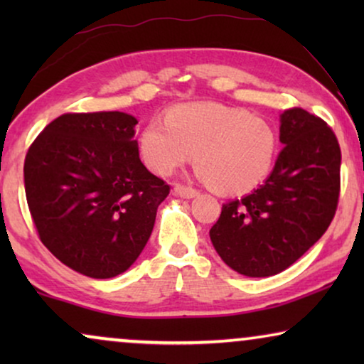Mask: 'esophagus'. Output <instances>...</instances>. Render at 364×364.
I'll return each mask as SVG.
<instances>
[{
	"mask_svg": "<svg viewBox=\"0 0 364 364\" xmlns=\"http://www.w3.org/2000/svg\"><path fill=\"white\" fill-rule=\"evenodd\" d=\"M173 192H176L178 197H183V198H192L198 193L196 188L183 186V183H176V186H173Z\"/></svg>",
	"mask_w": 364,
	"mask_h": 364,
	"instance_id": "obj_1",
	"label": "esophagus"
}]
</instances>
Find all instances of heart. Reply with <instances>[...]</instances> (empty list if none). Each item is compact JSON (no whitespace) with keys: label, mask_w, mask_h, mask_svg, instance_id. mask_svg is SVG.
<instances>
[{"label":"heart","mask_w":364,"mask_h":364,"mask_svg":"<svg viewBox=\"0 0 364 364\" xmlns=\"http://www.w3.org/2000/svg\"><path fill=\"white\" fill-rule=\"evenodd\" d=\"M139 152L157 176H168L196 154L208 186L220 193H247L270 176L278 152L275 129L245 109L218 102L172 107L139 136Z\"/></svg>","instance_id":"1"}]
</instances>
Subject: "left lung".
<instances>
[{"label": "left lung", "mask_w": 364, "mask_h": 364, "mask_svg": "<svg viewBox=\"0 0 364 364\" xmlns=\"http://www.w3.org/2000/svg\"><path fill=\"white\" fill-rule=\"evenodd\" d=\"M282 152L263 186L222 205L210 240L245 277L293 265L330 227L340 198V144L321 117L301 107L280 117Z\"/></svg>", "instance_id": "8db88e82"}]
</instances>
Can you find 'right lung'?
<instances>
[{
    "mask_svg": "<svg viewBox=\"0 0 364 364\" xmlns=\"http://www.w3.org/2000/svg\"><path fill=\"white\" fill-rule=\"evenodd\" d=\"M136 124L119 111L63 114L24 159V191L39 240L86 277L126 272L171 192L141 162Z\"/></svg>",
    "mask_w": 364,
    "mask_h": 364,
    "instance_id": "obj_1",
    "label": "right lung"
}]
</instances>
